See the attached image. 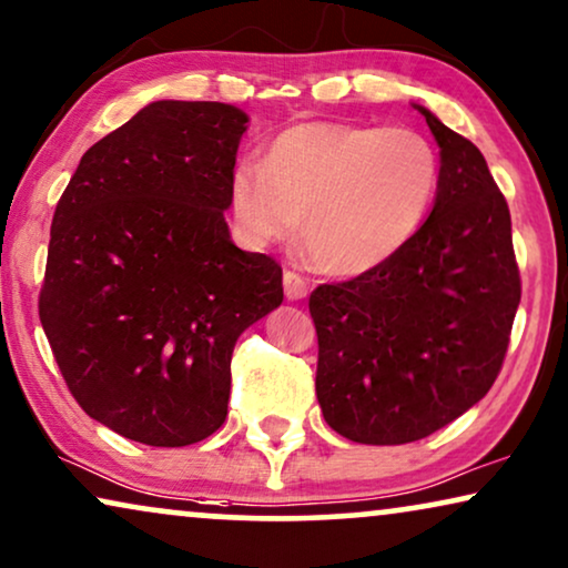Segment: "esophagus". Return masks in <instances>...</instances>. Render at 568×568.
<instances>
[{
    "label": "esophagus",
    "mask_w": 568,
    "mask_h": 568,
    "mask_svg": "<svg viewBox=\"0 0 568 568\" xmlns=\"http://www.w3.org/2000/svg\"><path fill=\"white\" fill-rule=\"evenodd\" d=\"M283 288H285V298L288 301H301L308 296V283L304 275H298L296 270H285L283 275Z\"/></svg>",
    "instance_id": "34e87169"
}]
</instances>
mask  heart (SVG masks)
Returning <instances> with one entry per match:
<instances>
[{
    "label": "heart",
    "mask_w": 568,
    "mask_h": 568,
    "mask_svg": "<svg viewBox=\"0 0 568 568\" xmlns=\"http://www.w3.org/2000/svg\"><path fill=\"white\" fill-rule=\"evenodd\" d=\"M442 165L413 130L306 121L270 142L264 165L231 176V210L252 244L296 236L332 275H363L395 260L423 229Z\"/></svg>",
    "instance_id": "obj_1"
}]
</instances>
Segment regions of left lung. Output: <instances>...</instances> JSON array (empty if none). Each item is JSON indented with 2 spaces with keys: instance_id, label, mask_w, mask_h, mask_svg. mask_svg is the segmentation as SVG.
Segmentation results:
<instances>
[{
  "instance_id": "obj_1",
  "label": "left lung",
  "mask_w": 568,
  "mask_h": 568,
  "mask_svg": "<svg viewBox=\"0 0 568 568\" xmlns=\"http://www.w3.org/2000/svg\"><path fill=\"white\" fill-rule=\"evenodd\" d=\"M442 148L434 210L379 270L308 298L329 428L358 444H407L486 397L521 298L511 215L470 140L418 105Z\"/></svg>"
}]
</instances>
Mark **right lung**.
I'll return each mask as SVG.
<instances>
[{
  "label": "right lung",
  "instance_id": "add662e5",
  "mask_svg": "<svg viewBox=\"0 0 568 568\" xmlns=\"http://www.w3.org/2000/svg\"><path fill=\"white\" fill-rule=\"evenodd\" d=\"M248 116L155 101L82 155L59 200L38 314L72 397L148 447L223 426L241 332L283 304V267L223 210Z\"/></svg>",
  "mask_w": 568,
  "mask_h": 568
}]
</instances>
